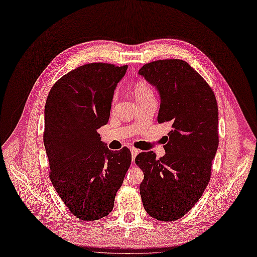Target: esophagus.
I'll return each instance as SVG.
<instances>
[{
	"label": "esophagus",
	"instance_id": "1",
	"mask_svg": "<svg viewBox=\"0 0 257 257\" xmlns=\"http://www.w3.org/2000/svg\"><path fill=\"white\" fill-rule=\"evenodd\" d=\"M131 152H132V159H133V161H134V160H135V157L139 153V150L137 149V148L132 147V148H131Z\"/></svg>",
	"mask_w": 257,
	"mask_h": 257
}]
</instances>
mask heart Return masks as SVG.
I'll return each instance as SVG.
<instances>
[{"label":"heart","instance_id":"1","mask_svg":"<svg viewBox=\"0 0 257 257\" xmlns=\"http://www.w3.org/2000/svg\"><path fill=\"white\" fill-rule=\"evenodd\" d=\"M133 91L137 100H142L148 97H153L154 92L153 89L150 85V83L146 81L145 79H138L134 85H133ZM116 99H118V91H114L111 98V104L114 105L116 103Z\"/></svg>","mask_w":257,"mask_h":257}]
</instances>
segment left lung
Instances as JSON below:
<instances>
[{
    "label": "left lung",
    "mask_w": 257,
    "mask_h": 257,
    "mask_svg": "<svg viewBox=\"0 0 257 257\" xmlns=\"http://www.w3.org/2000/svg\"><path fill=\"white\" fill-rule=\"evenodd\" d=\"M139 75L160 92L158 122L172 126L164 157L149 151L135 158L145 176L139 191L148 214L172 222L195 206L211 177L219 146L217 103L208 82L183 60L150 62Z\"/></svg>",
    "instance_id": "1"
}]
</instances>
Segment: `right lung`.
Segmentation results:
<instances>
[{
  "label": "right lung",
  "instance_id": "1",
  "mask_svg": "<svg viewBox=\"0 0 257 257\" xmlns=\"http://www.w3.org/2000/svg\"><path fill=\"white\" fill-rule=\"evenodd\" d=\"M126 69L102 62L84 64L61 77L46 100L44 145L50 180L81 221L111 212L131 166L128 148L111 151L97 133L109 119L113 91Z\"/></svg>",
  "mask_w": 257,
  "mask_h": 257
}]
</instances>
